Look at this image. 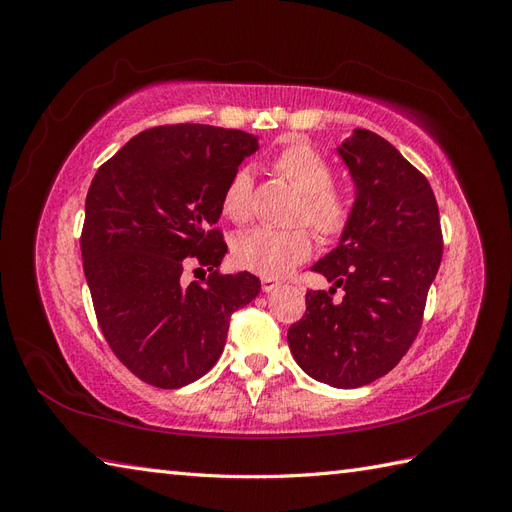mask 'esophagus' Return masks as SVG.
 <instances>
[{
  "mask_svg": "<svg viewBox=\"0 0 512 512\" xmlns=\"http://www.w3.org/2000/svg\"><path fill=\"white\" fill-rule=\"evenodd\" d=\"M262 292H273V290H277L280 288V282H275V280H271V277H262Z\"/></svg>",
  "mask_w": 512,
  "mask_h": 512,
  "instance_id": "obj_1",
  "label": "esophagus"
}]
</instances>
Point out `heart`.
<instances>
[{"label": "heart", "mask_w": 512, "mask_h": 512, "mask_svg": "<svg viewBox=\"0 0 512 512\" xmlns=\"http://www.w3.org/2000/svg\"><path fill=\"white\" fill-rule=\"evenodd\" d=\"M275 173L284 177L301 194L294 222L307 224L327 241L342 239L356 211V198L335 185L333 164L303 141L284 145L273 156ZM254 179L250 168H237L222 192V213L235 224H245L252 215ZM312 254V235L305 228L275 230L256 228L232 243V258L239 267L262 277L286 275Z\"/></svg>", "instance_id": "b5f03b06"}]
</instances>
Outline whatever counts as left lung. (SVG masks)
Masks as SVG:
<instances>
[{
  "label": "left lung",
  "mask_w": 512,
  "mask_h": 512,
  "mask_svg": "<svg viewBox=\"0 0 512 512\" xmlns=\"http://www.w3.org/2000/svg\"><path fill=\"white\" fill-rule=\"evenodd\" d=\"M337 151L356 183V211L342 241L312 271L347 294L335 304L334 288L307 290L288 346L307 376L356 389L389 374L421 331L442 260V228L429 181L389 141L354 130Z\"/></svg>",
  "instance_id": "1"
}]
</instances>
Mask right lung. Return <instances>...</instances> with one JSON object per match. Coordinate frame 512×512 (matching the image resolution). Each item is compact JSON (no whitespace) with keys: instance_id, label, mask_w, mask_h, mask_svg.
Here are the masks:
<instances>
[{"instance_id":"right-lung-1","label":"right lung","mask_w":512,"mask_h":512,"mask_svg":"<svg viewBox=\"0 0 512 512\" xmlns=\"http://www.w3.org/2000/svg\"><path fill=\"white\" fill-rule=\"evenodd\" d=\"M258 149L241 130L173 123L136 134L91 181L83 271L102 335L136 378L179 389L218 363L232 312L256 299L252 273L224 275L213 228L222 192ZM210 275L185 287V266Z\"/></svg>"}]
</instances>
